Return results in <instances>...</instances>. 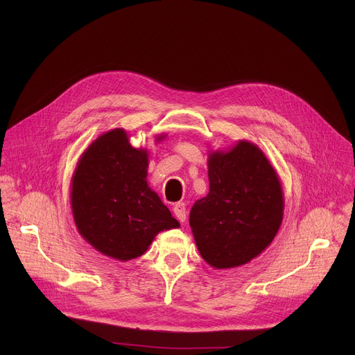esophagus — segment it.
Wrapping results in <instances>:
<instances>
[{"label": "esophagus", "mask_w": 355, "mask_h": 355, "mask_svg": "<svg viewBox=\"0 0 355 355\" xmlns=\"http://www.w3.org/2000/svg\"><path fill=\"white\" fill-rule=\"evenodd\" d=\"M173 211H174V216L177 217L178 221L184 223L185 220H187V209H185L184 202H177L175 206L173 207Z\"/></svg>", "instance_id": "esophagus-1"}]
</instances>
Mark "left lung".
<instances>
[{
	"instance_id": "8db88e82",
	"label": "left lung",
	"mask_w": 355,
	"mask_h": 355,
	"mask_svg": "<svg viewBox=\"0 0 355 355\" xmlns=\"http://www.w3.org/2000/svg\"><path fill=\"white\" fill-rule=\"evenodd\" d=\"M207 165L209 194L190 211L197 249L214 269L246 265L272 243L282 225V184L265 153L249 141L210 151Z\"/></svg>"
}]
</instances>
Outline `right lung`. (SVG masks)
<instances>
[{"label":"right lung","mask_w":355,"mask_h":355,"mask_svg":"<svg viewBox=\"0 0 355 355\" xmlns=\"http://www.w3.org/2000/svg\"><path fill=\"white\" fill-rule=\"evenodd\" d=\"M146 175L148 149L130 145L122 128L103 132L80 155L71 175L73 220L102 254L126 262L142 256L159 232L180 227Z\"/></svg>","instance_id":"add662e5"}]
</instances>
